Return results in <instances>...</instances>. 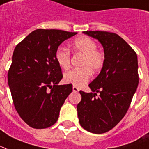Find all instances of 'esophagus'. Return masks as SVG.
<instances>
[{
    "label": "esophagus",
    "instance_id": "1",
    "mask_svg": "<svg viewBox=\"0 0 149 149\" xmlns=\"http://www.w3.org/2000/svg\"><path fill=\"white\" fill-rule=\"evenodd\" d=\"M72 91H75V92H77V91H79V88H78L77 87H76V86H73V87H72Z\"/></svg>",
    "mask_w": 149,
    "mask_h": 149
}]
</instances>
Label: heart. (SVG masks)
<instances>
[{
  "instance_id": "heart-1",
  "label": "heart",
  "mask_w": 149,
  "mask_h": 149,
  "mask_svg": "<svg viewBox=\"0 0 149 149\" xmlns=\"http://www.w3.org/2000/svg\"><path fill=\"white\" fill-rule=\"evenodd\" d=\"M97 44L88 36H81L76 38L71 44L72 51L83 55L80 66L82 68L73 69L66 72L64 80L66 83L80 87L91 79L92 71L98 72L102 69L105 62L104 53L96 49ZM55 59L58 65L64 69L70 67L71 54L69 49L60 47L55 53Z\"/></svg>"
}]
</instances>
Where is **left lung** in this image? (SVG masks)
<instances>
[{
	"label": "left lung",
	"mask_w": 149,
	"mask_h": 149,
	"mask_svg": "<svg viewBox=\"0 0 149 149\" xmlns=\"http://www.w3.org/2000/svg\"><path fill=\"white\" fill-rule=\"evenodd\" d=\"M102 45L105 62L89 88L80 91L77 113L80 125L88 132L103 133L124 118L136 90L139 75L136 52L119 35L101 31H84Z\"/></svg>",
	"instance_id": "left-lung-1"
}]
</instances>
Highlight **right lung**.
I'll list each match as a JSON object with an SVG mask.
<instances>
[{
  "label": "right lung",
  "instance_id": "right-lung-1",
  "mask_svg": "<svg viewBox=\"0 0 149 149\" xmlns=\"http://www.w3.org/2000/svg\"><path fill=\"white\" fill-rule=\"evenodd\" d=\"M77 32L37 29L16 47L8 72L13 103L31 127L45 129L57 122L61 107L72 91V84L58 85L63 77L55 53Z\"/></svg>",
  "mask_w": 149,
  "mask_h": 149
}]
</instances>
